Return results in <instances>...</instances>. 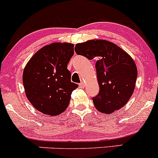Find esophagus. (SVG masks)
I'll use <instances>...</instances> for the list:
<instances>
[{"label": "esophagus", "instance_id": "34e87169", "mask_svg": "<svg viewBox=\"0 0 158 158\" xmlns=\"http://www.w3.org/2000/svg\"><path fill=\"white\" fill-rule=\"evenodd\" d=\"M79 87H80V88H84V87H85V83H84V82H80V83H79Z\"/></svg>", "mask_w": 158, "mask_h": 158}]
</instances>
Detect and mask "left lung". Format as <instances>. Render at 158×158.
I'll return each mask as SVG.
<instances>
[{
  "mask_svg": "<svg viewBox=\"0 0 158 158\" xmlns=\"http://www.w3.org/2000/svg\"><path fill=\"white\" fill-rule=\"evenodd\" d=\"M75 51L95 63L99 92L93 97L95 108L111 114L128 102L133 94L138 71L133 59L116 44L104 40H92L76 44Z\"/></svg>",
  "mask_w": 158,
  "mask_h": 158,
  "instance_id": "left-lung-1",
  "label": "left lung"
}]
</instances>
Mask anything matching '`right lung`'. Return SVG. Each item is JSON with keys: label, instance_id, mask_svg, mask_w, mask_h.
I'll return each mask as SVG.
<instances>
[{"label": "right lung", "instance_id": "right-lung-1", "mask_svg": "<svg viewBox=\"0 0 158 158\" xmlns=\"http://www.w3.org/2000/svg\"><path fill=\"white\" fill-rule=\"evenodd\" d=\"M73 54V44L53 43L38 50L25 66V93L40 112L58 115L69 106L72 92L79 86L71 82V73L67 69Z\"/></svg>", "mask_w": 158, "mask_h": 158}]
</instances>
